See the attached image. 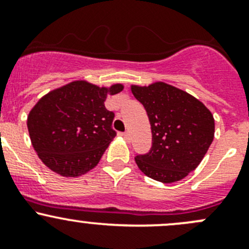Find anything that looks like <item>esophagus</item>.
I'll use <instances>...</instances> for the list:
<instances>
[{
  "label": "esophagus",
  "mask_w": 249,
  "mask_h": 249,
  "mask_svg": "<svg viewBox=\"0 0 249 249\" xmlns=\"http://www.w3.org/2000/svg\"><path fill=\"white\" fill-rule=\"evenodd\" d=\"M121 135H122V137L124 138L125 140H129V139H130V135H129V133H128V132H124V133H121Z\"/></svg>",
  "instance_id": "34e87169"
}]
</instances>
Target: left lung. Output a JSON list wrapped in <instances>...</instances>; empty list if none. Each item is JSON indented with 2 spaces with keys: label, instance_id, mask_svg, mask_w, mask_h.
Instances as JSON below:
<instances>
[{
  "label": "left lung",
  "instance_id": "1",
  "mask_svg": "<svg viewBox=\"0 0 249 249\" xmlns=\"http://www.w3.org/2000/svg\"><path fill=\"white\" fill-rule=\"evenodd\" d=\"M132 93L146 111L151 124L149 152L135 162L149 178L174 183L200 164L214 138V119L196 98L173 86L157 82L132 86Z\"/></svg>",
  "mask_w": 249,
  "mask_h": 249
}]
</instances>
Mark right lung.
<instances>
[{
  "label": "right lung",
  "instance_id": "right-lung-1",
  "mask_svg": "<svg viewBox=\"0 0 249 249\" xmlns=\"http://www.w3.org/2000/svg\"><path fill=\"white\" fill-rule=\"evenodd\" d=\"M122 89L77 81L41 98L29 114L28 129L42 162L64 177H80L97 166L116 135L115 114L104 102L107 93Z\"/></svg>",
  "mask_w": 249,
  "mask_h": 249
}]
</instances>
